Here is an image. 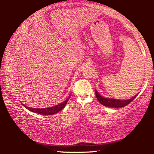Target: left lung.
<instances>
[{"label":"left lung","instance_id":"obj_1","mask_svg":"<svg viewBox=\"0 0 154 154\" xmlns=\"http://www.w3.org/2000/svg\"><path fill=\"white\" fill-rule=\"evenodd\" d=\"M95 93H96V98H97L98 100L103 105L105 106H109V107H112V108L124 107V106L128 105L130 103H131L138 95V94H136L132 98H131L130 99H128V100H118V99L103 97V96L99 94V93L96 90H95Z\"/></svg>","mask_w":154,"mask_h":154}]
</instances>
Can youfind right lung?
<instances>
[{"mask_svg": "<svg viewBox=\"0 0 154 154\" xmlns=\"http://www.w3.org/2000/svg\"><path fill=\"white\" fill-rule=\"evenodd\" d=\"M69 98H70V96L68 97V98L66 100L64 101L63 103H62L60 104H59V105H57L54 106H51V107H48V108H41V109L30 108V107H28L27 106H26L25 105H24V104H22V105L24 107H26L30 111L34 112V113L40 114V115H45V116H51V115L55 114L56 113H58V112H59L60 111H61L62 109H63L64 108V106H66Z\"/></svg>", "mask_w": 154, "mask_h": 154, "instance_id": "right-lung-1", "label": "right lung"}]
</instances>
